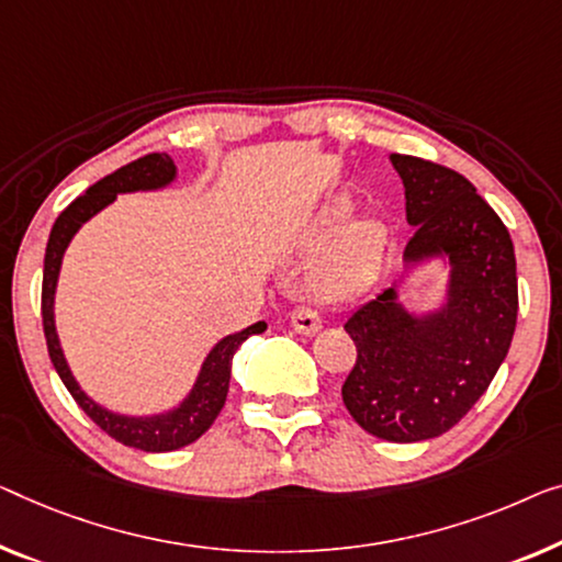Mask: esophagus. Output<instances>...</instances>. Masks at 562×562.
Here are the masks:
<instances>
[{"label": "esophagus", "mask_w": 562, "mask_h": 562, "mask_svg": "<svg viewBox=\"0 0 562 562\" xmlns=\"http://www.w3.org/2000/svg\"><path fill=\"white\" fill-rule=\"evenodd\" d=\"M292 328L303 335H313L321 330V313L310 305H297L292 310Z\"/></svg>", "instance_id": "1"}]
</instances>
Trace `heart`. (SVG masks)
Listing matches in <instances>:
<instances>
[{
	"mask_svg": "<svg viewBox=\"0 0 562 562\" xmlns=\"http://www.w3.org/2000/svg\"><path fill=\"white\" fill-rule=\"evenodd\" d=\"M348 204L340 201L328 212V227L346 220ZM383 229L375 222H356L342 229L317 267V284L328 295H348L366 288L379 270Z\"/></svg>",
	"mask_w": 562,
	"mask_h": 562,
	"instance_id": "obj_1",
	"label": "heart"
}]
</instances>
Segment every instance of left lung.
<instances>
[{"instance_id":"8db88e82","label":"left lung","mask_w":562,"mask_h":562,"mask_svg":"<svg viewBox=\"0 0 562 562\" xmlns=\"http://www.w3.org/2000/svg\"><path fill=\"white\" fill-rule=\"evenodd\" d=\"M404 181V259H449V297L416 317L383 290L346 321L356 363L342 404L373 437L412 443L462 422L505 361L517 323V265L509 232L462 173L416 156L391 154Z\"/></svg>"}]
</instances>
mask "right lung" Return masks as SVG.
Here are the masks:
<instances>
[{"label": "right lung", "mask_w": 562, "mask_h": 562, "mask_svg": "<svg viewBox=\"0 0 562 562\" xmlns=\"http://www.w3.org/2000/svg\"><path fill=\"white\" fill-rule=\"evenodd\" d=\"M173 176L176 166L171 161V156L148 154L144 158H136V161L121 166L119 171H113L111 176H105V179L93 183L86 194L75 199L55 220L45 249V272H42V328H45L47 353L57 375L63 379L65 389L70 391L75 404L93 418L108 437L140 451H173L196 441L201 434L214 424V418L222 412L224 401H227L232 379V356L237 353V348L249 338V335L267 330V323L259 321L241 333L227 335V338L216 342L212 353L206 356L204 366H201L194 389H191L187 398H183V404L169 414L146 418L113 414L108 412V408L98 406L93 398H88L86 391H82L78 386V381L72 379L55 330V288L65 249L75 237V232H78L90 216H95L100 209L111 204L115 194L161 189L166 183L173 181Z\"/></svg>", "instance_id": "obj_1"}]
</instances>
